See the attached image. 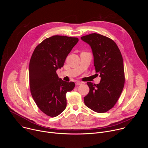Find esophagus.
Wrapping results in <instances>:
<instances>
[{
	"instance_id": "obj_1",
	"label": "esophagus",
	"mask_w": 148,
	"mask_h": 148,
	"mask_svg": "<svg viewBox=\"0 0 148 148\" xmlns=\"http://www.w3.org/2000/svg\"><path fill=\"white\" fill-rule=\"evenodd\" d=\"M82 83L81 82H80V81H77L76 82H75V84L77 86H79V85H81Z\"/></svg>"
}]
</instances>
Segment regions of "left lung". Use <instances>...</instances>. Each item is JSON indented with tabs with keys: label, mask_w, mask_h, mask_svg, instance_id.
<instances>
[{
	"label": "left lung",
	"mask_w": 148,
	"mask_h": 148,
	"mask_svg": "<svg viewBox=\"0 0 148 148\" xmlns=\"http://www.w3.org/2000/svg\"><path fill=\"white\" fill-rule=\"evenodd\" d=\"M81 38L90 45L95 71L101 77L98 84L87 82L90 91L84 98V103L96 112H106L114 107L124 87L125 78L121 53L113 40L103 35L92 33Z\"/></svg>",
	"instance_id": "8db88e82"
}]
</instances>
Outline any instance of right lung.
Masks as SVG:
<instances>
[{"instance_id":"1","label":"right lung","mask_w":148,"mask_h":148,"mask_svg":"<svg viewBox=\"0 0 148 148\" xmlns=\"http://www.w3.org/2000/svg\"><path fill=\"white\" fill-rule=\"evenodd\" d=\"M78 38L53 36L35 48L29 63V82L32 97L38 108L47 116L56 117L67 106L66 93L71 91L74 82L58 78L56 71L64 66L68 54Z\"/></svg>"}]
</instances>
